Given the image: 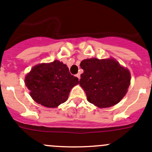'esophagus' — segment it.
Masks as SVG:
<instances>
[{
    "label": "esophagus",
    "instance_id": "obj_1",
    "mask_svg": "<svg viewBox=\"0 0 152 152\" xmlns=\"http://www.w3.org/2000/svg\"><path fill=\"white\" fill-rule=\"evenodd\" d=\"M76 76L78 78V79H80V74H79V73H77V74L76 75Z\"/></svg>",
    "mask_w": 152,
    "mask_h": 152
}]
</instances>
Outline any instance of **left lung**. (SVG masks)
<instances>
[{
	"label": "left lung",
	"instance_id": "1",
	"mask_svg": "<svg viewBox=\"0 0 152 152\" xmlns=\"http://www.w3.org/2000/svg\"><path fill=\"white\" fill-rule=\"evenodd\" d=\"M79 84L89 102L100 108L117 104L128 91L131 74L113 58H88L82 61Z\"/></svg>",
	"mask_w": 152,
	"mask_h": 152
}]
</instances>
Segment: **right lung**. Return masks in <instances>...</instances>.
<instances>
[{"instance_id": "add662e5", "label": "right lung", "mask_w": 152, "mask_h": 152, "mask_svg": "<svg viewBox=\"0 0 152 152\" xmlns=\"http://www.w3.org/2000/svg\"><path fill=\"white\" fill-rule=\"evenodd\" d=\"M25 84L34 101L48 107H56L68 98L79 79L69 72L67 65L55 60L37 64L25 77Z\"/></svg>"}]
</instances>
